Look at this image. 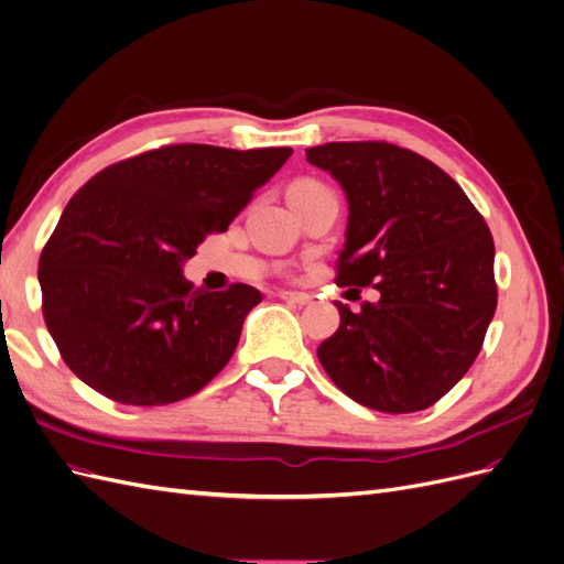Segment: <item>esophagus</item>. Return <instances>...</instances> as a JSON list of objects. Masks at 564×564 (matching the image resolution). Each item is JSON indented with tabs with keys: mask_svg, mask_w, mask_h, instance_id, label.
Listing matches in <instances>:
<instances>
[{
	"mask_svg": "<svg viewBox=\"0 0 564 564\" xmlns=\"http://www.w3.org/2000/svg\"><path fill=\"white\" fill-rule=\"evenodd\" d=\"M280 299L286 301V303H294V305H311L313 303V296L308 294H301V292H280Z\"/></svg>",
	"mask_w": 564,
	"mask_h": 564,
	"instance_id": "obj_1",
	"label": "esophagus"
}]
</instances>
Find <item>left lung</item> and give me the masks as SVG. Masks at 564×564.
Instances as JSON below:
<instances>
[{"instance_id":"1","label":"left lung","mask_w":564,"mask_h":564,"mask_svg":"<svg viewBox=\"0 0 564 564\" xmlns=\"http://www.w3.org/2000/svg\"><path fill=\"white\" fill-rule=\"evenodd\" d=\"M348 199L338 286H373L317 348L348 398L386 414L421 412L475 362L497 311L494 240L485 218L437 164L383 141L305 150ZM360 292V289H350Z\"/></svg>"}]
</instances>
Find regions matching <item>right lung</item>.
Returning a JSON list of instances; mask_svg holds the SVG:
<instances>
[{"instance_id": "1", "label": "right lung", "mask_w": 564, "mask_h": 564, "mask_svg": "<svg viewBox=\"0 0 564 564\" xmlns=\"http://www.w3.org/2000/svg\"><path fill=\"white\" fill-rule=\"evenodd\" d=\"M292 148L181 143L117 162L67 202L40 256L42 311L65 365L100 395L155 406L195 395L228 365L261 292L183 278Z\"/></svg>"}]
</instances>
